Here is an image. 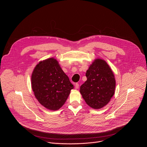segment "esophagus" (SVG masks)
<instances>
[{"label":"esophagus","instance_id":"1","mask_svg":"<svg viewBox=\"0 0 147 147\" xmlns=\"http://www.w3.org/2000/svg\"><path fill=\"white\" fill-rule=\"evenodd\" d=\"M75 89H78L79 88V85L78 83H76V84H75Z\"/></svg>","mask_w":147,"mask_h":147}]
</instances>
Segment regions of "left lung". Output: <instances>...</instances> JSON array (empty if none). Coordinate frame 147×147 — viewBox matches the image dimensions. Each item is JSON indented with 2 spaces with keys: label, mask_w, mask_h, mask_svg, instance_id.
I'll return each mask as SVG.
<instances>
[{
  "label": "left lung",
  "mask_w": 147,
  "mask_h": 147,
  "mask_svg": "<svg viewBox=\"0 0 147 147\" xmlns=\"http://www.w3.org/2000/svg\"><path fill=\"white\" fill-rule=\"evenodd\" d=\"M85 76L87 80L80 88L86 104L94 109L107 105L115 93L114 73L105 60L97 58L90 65Z\"/></svg>",
  "instance_id": "1"
}]
</instances>
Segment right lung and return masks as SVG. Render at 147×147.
<instances>
[{
	"mask_svg": "<svg viewBox=\"0 0 147 147\" xmlns=\"http://www.w3.org/2000/svg\"><path fill=\"white\" fill-rule=\"evenodd\" d=\"M32 88L38 101L46 109L58 110L65 102L74 85L58 61L50 58L40 61L31 76Z\"/></svg>",
	"mask_w": 147,
	"mask_h": 147,
	"instance_id": "right-lung-1",
	"label": "right lung"
}]
</instances>
